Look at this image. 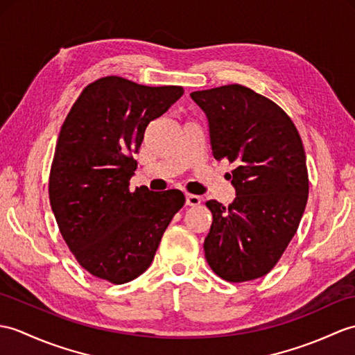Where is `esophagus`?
Segmentation results:
<instances>
[{
  "mask_svg": "<svg viewBox=\"0 0 355 355\" xmlns=\"http://www.w3.org/2000/svg\"><path fill=\"white\" fill-rule=\"evenodd\" d=\"M186 204L191 205V207H195V205H200L201 204V196L187 193L186 195Z\"/></svg>",
  "mask_w": 355,
  "mask_h": 355,
  "instance_id": "34e87169",
  "label": "esophagus"
}]
</instances>
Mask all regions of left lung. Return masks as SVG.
Wrapping results in <instances>:
<instances>
[{"label": "left lung", "mask_w": 355, "mask_h": 355, "mask_svg": "<svg viewBox=\"0 0 355 355\" xmlns=\"http://www.w3.org/2000/svg\"><path fill=\"white\" fill-rule=\"evenodd\" d=\"M191 98L207 116L213 157L234 164V201L205 202L213 215L205 259L227 282L260 278L282 259L306 210L301 136L282 107L250 87L228 85Z\"/></svg>", "instance_id": "obj_1"}]
</instances>
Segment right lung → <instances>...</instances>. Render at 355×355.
<instances>
[{"label": "right lung", "instance_id": "1", "mask_svg": "<svg viewBox=\"0 0 355 355\" xmlns=\"http://www.w3.org/2000/svg\"><path fill=\"white\" fill-rule=\"evenodd\" d=\"M184 94L110 76L87 85L66 116L49 172V204L66 245L89 274L113 284L150 268L183 192L130 191L145 128Z\"/></svg>", "mask_w": 355, "mask_h": 355}]
</instances>
